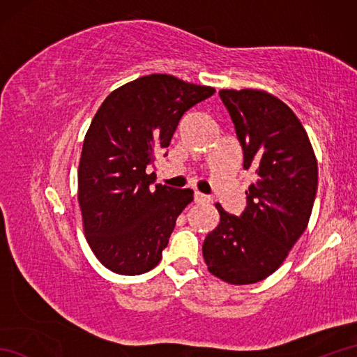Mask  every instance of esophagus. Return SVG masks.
I'll return each instance as SVG.
<instances>
[{
    "label": "esophagus",
    "mask_w": 357,
    "mask_h": 357,
    "mask_svg": "<svg viewBox=\"0 0 357 357\" xmlns=\"http://www.w3.org/2000/svg\"><path fill=\"white\" fill-rule=\"evenodd\" d=\"M208 201H210V196L199 193V192L195 193V202L196 204H204V202H208Z\"/></svg>",
    "instance_id": "34e87169"
}]
</instances>
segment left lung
<instances>
[{
  "instance_id": "left-lung-1",
  "label": "left lung",
  "mask_w": 357,
  "mask_h": 357,
  "mask_svg": "<svg viewBox=\"0 0 357 357\" xmlns=\"http://www.w3.org/2000/svg\"><path fill=\"white\" fill-rule=\"evenodd\" d=\"M244 153L248 187L239 216L221 215L202 255L211 275L234 285L275 273L305 231L317 192V162L305 128L293 110L262 90H221Z\"/></svg>"
}]
</instances>
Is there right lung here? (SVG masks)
I'll return each mask as SVG.
<instances>
[{"instance_id": "right-lung-1", "label": "right lung", "mask_w": 357, "mask_h": 357, "mask_svg": "<svg viewBox=\"0 0 357 357\" xmlns=\"http://www.w3.org/2000/svg\"><path fill=\"white\" fill-rule=\"evenodd\" d=\"M216 90L153 73L112 92L90 124L78 169V201L90 248L105 268L142 275L159 264L190 188L153 185L146 172L170 146L181 118Z\"/></svg>"}]
</instances>
